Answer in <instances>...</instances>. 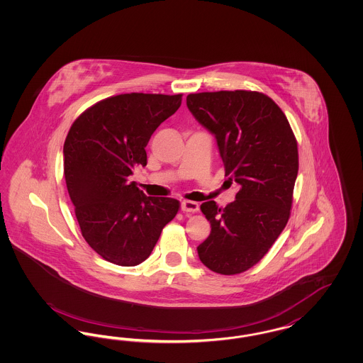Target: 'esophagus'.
Here are the masks:
<instances>
[{
    "mask_svg": "<svg viewBox=\"0 0 363 363\" xmlns=\"http://www.w3.org/2000/svg\"><path fill=\"white\" fill-rule=\"evenodd\" d=\"M199 204L194 203V201H189V200H184L181 203V209L184 212H197L199 211Z\"/></svg>",
    "mask_w": 363,
    "mask_h": 363,
    "instance_id": "esophagus-1",
    "label": "esophagus"
}]
</instances>
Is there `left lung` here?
I'll list each match as a JSON object with an SVG mask.
<instances>
[{"mask_svg":"<svg viewBox=\"0 0 363 363\" xmlns=\"http://www.w3.org/2000/svg\"><path fill=\"white\" fill-rule=\"evenodd\" d=\"M186 106L215 138L235 200L201 204L211 234L197 246L201 262L222 275L247 271L287 225L298 175V147L284 113L256 91L190 94Z\"/></svg>","mask_w":363,"mask_h":363,"instance_id":"8db88e82","label":"left lung"}]
</instances>
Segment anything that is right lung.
Instances as JSON below:
<instances>
[{
  "instance_id": "right-lung-1",
  "label": "right lung",
  "mask_w": 363,
  "mask_h": 363,
  "mask_svg": "<svg viewBox=\"0 0 363 363\" xmlns=\"http://www.w3.org/2000/svg\"><path fill=\"white\" fill-rule=\"evenodd\" d=\"M182 94H122L73 122L64 144V174L86 243L106 261L133 267L148 259L179 201L150 197L129 177L147 166L156 128L179 108Z\"/></svg>"
}]
</instances>
